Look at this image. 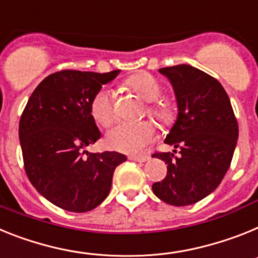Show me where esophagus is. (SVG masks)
<instances>
[{"mask_svg":"<svg viewBox=\"0 0 258 258\" xmlns=\"http://www.w3.org/2000/svg\"><path fill=\"white\" fill-rule=\"evenodd\" d=\"M128 160L131 161H136V162H147V161H149V156H147V154H131V156H128Z\"/></svg>","mask_w":258,"mask_h":258,"instance_id":"34e87169","label":"esophagus"}]
</instances>
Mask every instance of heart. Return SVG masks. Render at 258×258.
<instances>
[{
    "instance_id": "heart-1",
    "label": "heart",
    "mask_w": 258,
    "mask_h": 258,
    "mask_svg": "<svg viewBox=\"0 0 258 258\" xmlns=\"http://www.w3.org/2000/svg\"><path fill=\"white\" fill-rule=\"evenodd\" d=\"M126 86L136 92L143 100L152 102L148 113L157 120L169 123L174 110L169 104L158 101L162 97V87L156 78L147 73H139L126 80ZM156 102L154 103V101ZM91 114L101 126L107 127L115 120V92L109 87H102L95 93L91 101ZM156 127L149 120L143 122H119L107 132L106 144L114 151L123 153H136L153 140Z\"/></svg>"
}]
</instances>
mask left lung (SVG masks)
<instances>
[{
  "label": "left lung",
  "mask_w": 258,
  "mask_h": 258,
  "mask_svg": "<svg viewBox=\"0 0 258 258\" xmlns=\"http://www.w3.org/2000/svg\"><path fill=\"white\" fill-rule=\"evenodd\" d=\"M158 71L174 88L178 118L165 139L175 149L152 156L167 163L166 176L153 183L152 189L163 203L185 207L203 200L222 182L239 127L225 88L213 76L189 64Z\"/></svg>",
  "instance_id": "1"
}]
</instances>
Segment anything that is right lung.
Returning <instances> with one entry per match:
<instances>
[{
    "mask_svg": "<svg viewBox=\"0 0 258 258\" xmlns=\"http://www.w3.org/2000/svg\"><path fill=\"white\" fill-rule=\"evenodd\" d=\"M120 70L98 74L62 70L36 87L19 120L26 174L40 195L74 213L95 209L110 192L118 152L84 151L101 138L91 101Z\"/></svg>",
    "mask_w": 258,
    "mask_h": 258,
    "instance_id": "right-lung-1",
    "label": "right lung"
}]
</instances>
